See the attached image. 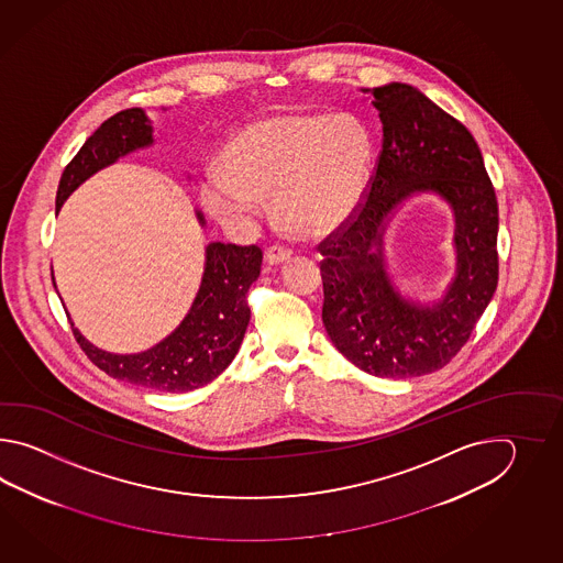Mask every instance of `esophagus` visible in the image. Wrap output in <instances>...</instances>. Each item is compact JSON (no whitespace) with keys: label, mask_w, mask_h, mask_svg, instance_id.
<instances>
[{"label":"esophagus","mask_w":563,"mask_h":563,"mask_svg":"<svg viewBox=\"0 0 563 563\" xmlns=\"http://www.w3.org/2000/svg\"><path fill=\"white\" fill-rule=\"evenodd\" d=\"M291 257V250L286 245H272L267 252H265V262L269 265L284 264Z\"/></svg>","instance_id":"obj_1"}]
</instances>
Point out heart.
Here are the masks:
<instances>
[{
	"label": "heart",
	"mask_w": 563,
	"mask_h": 563,
	"mask_svg": "<svg viewBox=\"0 0 563 563\" xmlns=\"http://www.w3.org/2000/svg\"><path fill=\"white\" fill-rule=\"evenodd\" d=\"M374 163L372 134L352 114H284L257 120L225 148L221 170L201 197L217 217L252 216L274 195L279 223L301 238H323L356 213Z\"/></svg>",
	"instance_id": "b5f03b06"
}]
</instances>
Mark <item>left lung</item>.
<instances>
[{
	"label": "left lung",
	"mask_w": 563,
	"mask_h": 563,
	"mask_svg": "<svg viewBox=\"0 0 563 563\" xmlns=\"http://www.w3.org/2000/svg\"><path fill=\"white\" fill-rule=\"evenodd\" d=\"M383 148L366 195L342 228L320 241L322 322L360 371L410 378L444 368L473 334L499 279L497 197L465 124L408 85L372 88ZM437 190L456 207L460 274L432 309L389 286L379 247L383 219L410 191Z\"/></svg>",
	"instance_id": "obj_1"
}]
</instances>
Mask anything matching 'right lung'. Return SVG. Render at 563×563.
Instances as JSON below:
<instances>
[{
  "label": "right lung",
  "instance_id": "1",
  "mask_svg": "<svg viewBox=\"0 0 563 563\" xmlns=\"http://www.w3.org/2000/svg\"><path fill=\"white\" fill-rule=\"evenodd\" d=\"M153 143L151 124L141 108H124L104 120L62 173L56 213L66 197L98 168ZM203 221V216L199 213ZM264 253L257 245L211 243L201 289L191 311L173 334L141 354H108L92 346L73 325L74 338L90 362L122 383L161 393H189L216 380L241 346L252 310L247 291L262 272ZM54 282V277H52Z\"/></svg>",
  "mask_w": 563,
  "mask_h": 563
}]
</instances>
